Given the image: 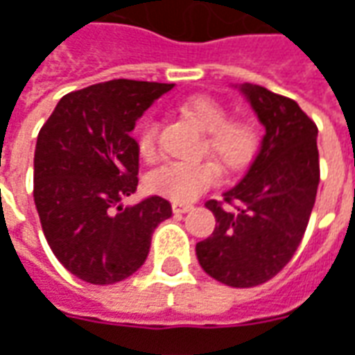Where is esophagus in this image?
Listing matches in <instances>:
<instances>
[{
  "label": "esophagus",
  "mask_w": 355,
  "mask_h": 355,
  "mask_svg": "<svg viewBox=\"0 0 355 355\" xmlns=\"http://www.w3.org/2000/svg\"><path fill=\"white\" fill-rule=\"evenodd\" d=\"M193 205L192 203H182V201H173V213H177V215H182V213H188V211H192Z\"/></svg>",
  "instance_id": "1"
}]
</instances>
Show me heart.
I'll return each mask as SVG.
<instances>
[{
  "mask_svg": "<svg viewBox=\"0 0 355 355\" xmlns=\"http://www.w3.org/2000/svg\"><path fill=\"white\" fill-rule=\"evenodd\" d=\"M182 116L188 117L205 139L201 154L213 157L224 173H238L253 159L259 150V125L251 117H228L223 104L213 96H192L180 106ZM157 123L146 119L139 135V152L144 159H154L157 154ZM218 169L213 162L165 163L146 177L150 192L173 201H192L201 192L215 184Z\"/></svg>",
  "mask_w": 355,
  "mask_h": 355,
  "instance_id": "b5f03b06",
  "label": "heart"
}]
</instances>
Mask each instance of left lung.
Segmentation results:
<instances>
[{
  "label": "left lung",
  "instance_id": "obj_1",
  "mask_svg": "<svg viewBox=\"0 0 355 355\" xmlns=\"http://www.w3.org/2000/svg\"><path fill=\"white\" fill-rule=\"evenodd\" d=\"M266 135L247 175L224 200H209L216 226L196 245L201 268L230 287H257L279 274L302 241L320 184L318 127L297 102L243 83Z\"/></svg>",
  "mask_w": 355,
  "mask_h": 355
}]
</instances>
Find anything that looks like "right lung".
I'll use <instances>...</instances> for the list:
<instances>
[{
  "label": "right lung",
  "instance_id": "obj_1",
  "mask_svg": "<svg viewBox=\"0 0 355 355\" xmlns=\"http://www.w3.org/2000/svg\"><path fill=\"white\" fill-rule=\"evenodd\" d=\"M173 83L112 80L64 94L37 135L34 201L58 262L83 282L112 285L146 261L155 226L173 215L152 196L123 207L139 184L135 123Z\"/></svg>",
  "mask_w": 355,
  "mask_h": 355
}]
</instances>
